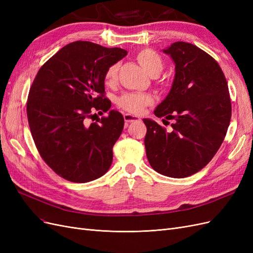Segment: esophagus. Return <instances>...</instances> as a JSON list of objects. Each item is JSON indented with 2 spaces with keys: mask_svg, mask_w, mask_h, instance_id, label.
I'll return each instance as SVG.
<instances>
[{
  "mask_svg": "<svg viewBox=\"0 0 253 253\" xmlns=\"http://www.w3.org/2000/svg\"><path fill=\"white\" fill-rule=\"evenodd\" d=\"M124 118H125V121L127 122V124H131V122H135V121H139L140 120L139 117L134 116V115H131V114H125L124 115Z\"/></svg>",
  "mask_w": 253,
  "mask_h": 253,
  "instance_id": "obj_1",
  "label": "esophagus"
}]
</instances>
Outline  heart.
I'll list each match as a JSON object with an SVG mask.
<instances>
[{
	"instance_id": "b5f03b06",
	"label": "heart",
	"mask_w": 253,
	"mask_h": 253,
	"mask_svg": "<svg viewBox=\"0 0 253 253\" xmlns=\"http://www.w3.org/2000/svg\"><path fill=\"white\" fill-rule=\"evenodd\" d=\"M136 60L149 75L159 74L163 70V59L158 53L150 48H144L136 53ZM119 65L113 64L105 73V83L112 85L117 81ZM154 103V97L143 93H127L118 99V105L122 110L131 114H140L145 106Z\"/></svg>"
}]
</instances>
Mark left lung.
<instances>
[{
  "label": "left lung",
  "instance_id": "left-lung-1",
  "mask_svg": "<svg viewBox=\"0 0 253 253\" xmlns=\"http://www.w3.org/2000/svg\"><path fill=\"white\" fill-rule=\"evenodd\" d=\"M163 51L173 60L175 76L154 114L173 119V129L169 133L156 121L143 119L145 152L156 172L183 178L216 154L230 124L231 100L225 75L208 53L187 42H174Z\"/></svg>",
  "mask_w": 253,
  "mask_h": 253
}]
</instances>
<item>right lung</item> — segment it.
<instances>
[{
  "label": "right lung",
  "instance_id": "obj_1",
  "mask_svg": "<svg viewBox=\"0 0 253 253\" xmlns=\"http://www.w3.org/2000/svg\"><path fill=\"white\" fill-rule=\"evenodd\" d=\"M127 55L88 41L65 45L40 68L27 100V118L41 157L61 177L87 182L101 177L113 162L124 116L104 98V76ZM94 110L109 111L88 124Z\"/></svg>",
  "mask_w": 253,
  "mask_h": 253
}]
</instances>
